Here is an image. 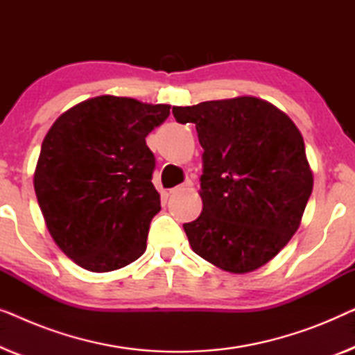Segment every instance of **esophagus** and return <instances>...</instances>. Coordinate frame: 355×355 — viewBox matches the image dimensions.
I'll return each mask as SVG.
<instances>
[{"label": "esophagus", "instance_id": "1", "mask_svg": "<svg viewBox=\"0 0 355 355\" xmlns=\"http://www.w3.org/2000/svg\"><path fill=\"white\" fill-rule=\"evenodd\" d=\"M193 184L192 181H186L184 184H179V186L173 187L171 191H169V193H176V192H181V191H189V189H192Z\"/></svg>", "mask_w": 355, "mask_h": 355}]
</instances>
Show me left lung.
Returning a JSON list of instances; mask_svg holds the SVG:
<instances>
[{"mask_svg": "<svg viewBox=\"0 0 355 355\" xmlns=\"http://www.w3.org/2000/svg\"><path fill=\"white\" fill-rule=\"evenodd\" d=\"M193 123L203 148V210L184 225L202 259L250 273L295 234L313 189L302 134L283 111L257 96L174 106Z\"/></svg>", "mask_w": 355, "mask_h": 355, "instance_id": "8db88e82", "label": "left lung"}]
</instances>
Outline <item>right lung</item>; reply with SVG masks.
Returning a JSON list of instances; mask_svg holds the SVG:
<instances>
[{
    "label": "right lung",
    "mask_w": 355,
    "mask_h": 355,
    "mask_svg": "<svg viewBox=\"0 0 355 355\" xmlns=\"http://www.w3.org/2000/svg\"><path fill=\"white\" fill-rule=\"evenodd\" d=\"M169 105L101 95L72 106L42 144L33 187L58 247L94 273L119 270L147 249L162 210L145 137Z\"/></svg>",
    "instance_id": "add662e5"
}]
</instances>
